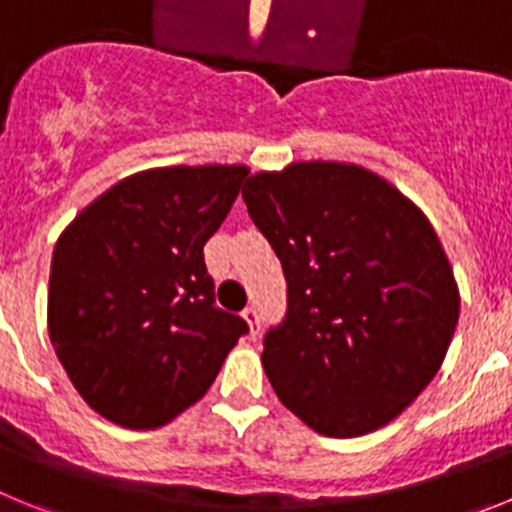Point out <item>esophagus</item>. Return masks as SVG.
<instances>
[{"label": "esophagus", "mask_w": 512, "mask_h": 512, "mask_svg": "<svg viewBox=\"0 0 512 512\" xmlns=\"http://www.w3.org/2000/svg\"><path fill=\"white\" fill-rule=\"evenodd\" d=\"M243 318H246V323L251 325V333H253V336H259V330H261V312L256 310V307H246V310H243Z\"/></svg>", "instance_id": "1"}]
</instances>
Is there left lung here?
<instances>
[{"label": "left lung", "mask_w": 512, "mask_h": 512, "mask_svg": "<svg viewBox=\"0 0 512 512\" xmlns=\"http://www.w3.org/2000/svg\"><path fill=\"white\" fill-rule=\"evenodd\" d=\"M243 202L287 279L264 372L312 431H377L428 387L459 323L436 230L392 184L310 161L248 176Z\"/></svg>", "instance_id": "8db88e82"}]
</instances>
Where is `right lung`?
I'll return each mask as SVG.
<instances>
[{"instance_id":"add662e5","label":"right lung","mask_w":512,"mask_h":512,"mask_svg":"<svg viewBox=\"0 0 512 512\" xmlns=\"http://www.w3.org/2000/svg\"><path fill=\"white\" fill-rule=\"evenodd\" d=\"M243 166L128 176L76 215L51 261L48 330L79 395L125 428H158L200 400L238 338L215 305L205 243L241 192Z\"/></svg>"}]
</instances>
